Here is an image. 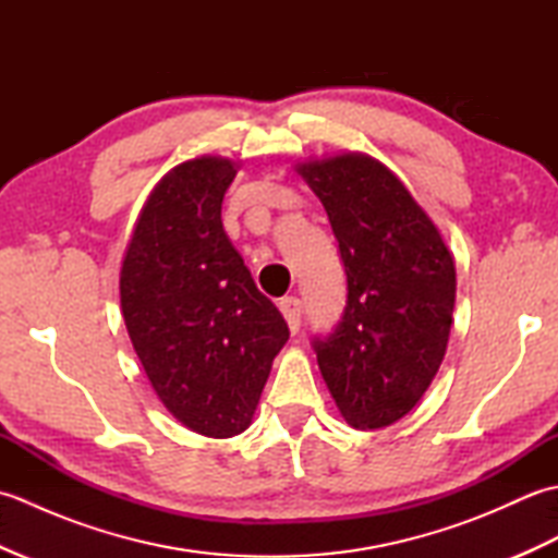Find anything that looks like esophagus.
<instances>
[{"mask_svg": "<svg viewBox=\"0 0 558 558\" xmlns=\"http://www.w3.org/2000/svg\"><path fill=\"white\" fill-rule=\"evenodd\" d=\"M282 316H286V322L290 326L292 333H298L300 330V322H302V302L298 298H282L278 302Z\"/></svg>", "mask_w": 558, "mask_h": 558, "instance_id": "obj_1", "label": "esophagus"}]
</instances>
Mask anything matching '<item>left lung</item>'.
<instances>
[{
    "label": "left lung",
    "mask_w": 558,
    "mask_h": 558,
    "mask_svg": "<svg viewBox=\"0 0 558 558\" xmlns=\"http://www.w3.org/2000/svg\"><path fill=\"white\" fill-rule=\"evenodd\" d=\"M348 272L336 333L314 340L318 369L354 429L402 420L444 362L456 304V260L410 189L366 153L302 160Z\"/></svg>",
    "instance_id": "left-lung-1"
}]
</instances>
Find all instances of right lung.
Wrapping results in <instances>:
<instances>
[{
	"instance_id": "obj_1",
	"label": "right lung",
	"mask_w": 558,
	"mask_h": 558,
	"mask_svg": "<svg viewBox=\"0 0 558 558\" xmlns=\"http://www.w3.org/2000/svg\"><path fill=\"white\" fill-rule=\"evenodd\" d=\"M240 162L184 160L141 208L120 268L126 333L177 422L230 438L254 420L286 318L260 294L222 228V196Z\"/></svg>"
}]
</instances>
